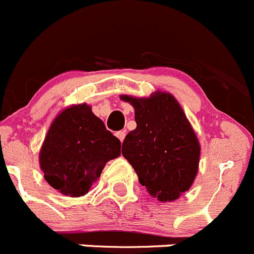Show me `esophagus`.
<instances>
[{
  "mask_svg": "<svg viewBox=\"0 0 254 254\" xmlns=\"http://www.w3.org/2000/svg\"><path fill=\"white\" fill-rule=\"evenodd\" d=\"M116 137L119 138L121 142H124L125 137H126V133H125V130H119V132H116Z\"/></svg>",
  "mask_w": 254,
  "mask_h": 254,
  "instance_id": "esophagus-1",
  "label": "esophagus"
}]
</instances>
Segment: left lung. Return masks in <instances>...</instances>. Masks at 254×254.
<instances>
[{"label":"left lung","instance_id":"left-lung-1","mask_svg":"<svg viewBox=\"0 0 254 254\" xmlns=\"http://www.w3.org/2000/svg\"><path fill=\"white\" fill-rule=\"evenodd\" d=\"M134 109L137 127L126 135L122 154L153 197L174 201L191 188L200 162V143L184 110L169 92L149 97L121 95Z\"/></svg>","mask_w":254,"mask_h":254}]
</instances>
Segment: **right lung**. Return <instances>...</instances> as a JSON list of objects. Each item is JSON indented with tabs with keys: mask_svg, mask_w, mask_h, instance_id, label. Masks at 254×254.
I'll use <instances>...</instances> for the list:
<instances>
[{
	"mask_svg": "<svg viewBox=\"0 0 254 254\" xmlns=\"http://www.w3.org/2000/svg\"><path fill=\"white\" fill-rule=\"evenodd\" d=\"M121 154V142L86 104L63 110L50 125L39 165L48 184L70 197L84 196L109 160Z\"/></svg>",
	"mask_w": 254,
	"mask_h": 254,
	"instance_id": "add662e5",
	"label": "right lung"
}]
</instances>
